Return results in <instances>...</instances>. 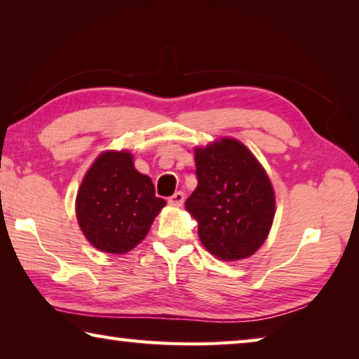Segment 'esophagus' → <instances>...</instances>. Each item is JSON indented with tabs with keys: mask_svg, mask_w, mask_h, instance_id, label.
Returning <instances> with one entry per match:
<instances>
[{
	"mask_svg": "<svg viewBox=\"0 0 359 359\" xmlns=\"http://www.w3.org/2000/svg\"><path fill=\"white\" fill-rule=\"evenodd\" d=\"M184 201H185V194L182 193V191H175L172 196L168 199V203L171 204V205H174V208H180V205L184 204Z\"/></svg>",
	"mask_w": 359,
	"mask_h": 359,
	"instance_id": "esophagus-1",
	"label": "esophagus"
}]
</instances>
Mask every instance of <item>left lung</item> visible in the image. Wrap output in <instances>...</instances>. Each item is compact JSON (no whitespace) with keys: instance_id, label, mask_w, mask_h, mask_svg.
I'll return each instance as SVG.
<instances>
[{"instance_id":"obj_1","label":"left lung","mask_w":359,"mask_h":359,"mask_svg":"<svg viewBox=\"0 0 359 359\" xmlns=\"http://www.w3.org/2000/svg\"><path fill=\"white\" fill-rule=\"evenodd\" d=\"M198 187L185 208L203 245L218 259L248 258L263 245L276 215L274 188L263 166L238 139L194 150Z\"/></svg>"}]
</instances>
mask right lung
Returning a JSON list of instances; mask_svg holds the SVG:
<instances>
[{
	"instance_id": "obj_1",
	"label": "right lung",
	"mask_w": 359,
	"mask_h": 359,
	"mask_svg": "<svg viewBox=\"0 0 359 359\" xmlns=\"http://www.w3.org/2000/svg\"><path fill=\"white\" fill-rule=\"evenodd\" d=\"M149 175L136 171L130 151L109 150L96 158L77 191V222L87 241L106 253L135 248L165 208Z\"/></svg>"
}]
</instances>
